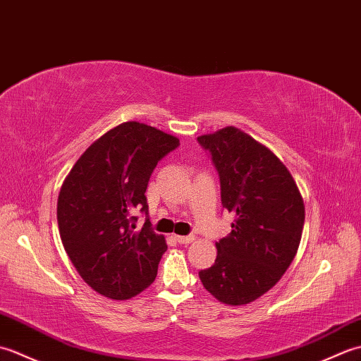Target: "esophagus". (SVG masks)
I'll return each instance as SVG.
<instances>
[{
	"label": "esophagus",
	"mask_w": 361,
	"mask_h": 361,
	"mask_svg": "<svg viewBox=\"0 0 361 361\" xmlns=\"http://www.w3.org/2000/svg\"><path fill=\"white\" fill-rule=\"evenodd\" d=\"M175 239L178 243L186 245V243H190L194 240V235H175Z\"/></svg>",
	"instance_id": "obj_1"
}]
</instances>
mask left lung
I'll return each instance as SVG.
<instances>
[{
    "label": "left lung",
    "instance_id": "obj_1",
    "mask_svg": "<svg viewBox=\"0 0 361 361\" xmlns=\"http://www.w3.org/2000/svg\"><path fill=\"white\" fill-rule=\"evenodd\" d=\"M197 141L217 169L221 206L235 216L231 233L216 243V262L198 276L220 302L248 304L293 260L305 217L302 197L279 158L239 128Z\"/></svg>",
    "mask_w": 361,
    "mask_h": 361
}]
</instances>
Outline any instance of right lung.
Wrapping results in <instances>:
<instances>
[{
  "mask_svg": "<svg viewBox=\"0 0 361 361\" xmlns=\"http://www.w3.org/2000/svg\"><path fill=\"white\" fill-rule=\"evenodd\" d=\"M178 145L155 127L124 122L91 144L65 178L57 202L60 239L97 293L128 299L155 281L167 245L152 228L145 189L157 164ZM137 210L146 216L141 230Z\"/></svg>",
  "mask_w": 361,
  "mask_h": 361,
  "instance_id": "1",
  "label": "right lung"
}]
</instances>
